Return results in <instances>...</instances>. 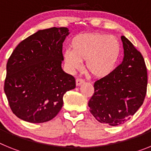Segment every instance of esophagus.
Here are the masks:
<instances>
[{"label":"esophagus","mask_w":151,"mask_h":151,"mask_svg":"<svg viewBox=\"0 0 151 151\" xmlns=\"http://www.w3.org/2000/svg\"><path fill=\"white\" fill-rule=\"evenodd\" d=\"M76 85H80L81 84H82L83 82H85V80L82 79V78H76Z\"/></svg>","instance_id":"esophagus-1"}]
</instances>
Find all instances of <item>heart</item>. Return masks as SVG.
<instances>
[{
  "label": "heart",
  "mask_w": 151,
  "mask_h": 151,
  "mask_svg": "<svg viewBox=\"0 0 151 151\" xmlns=\"http://www.w3.org/2000/svg\"><path fill=\"white\" fill-rule=\"evenodd\" d=\"M121 54V45L116 37L103 33H84L75 36L71 49L64 51L63 60L70 72L82 66L96 78H104L114 70Z\"/></svg>",
  "instance_id": "heart-1"
}]
</instances>
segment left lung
I'll use <instances>...</instances> for the list:
<instances>
[{
	"label": "left lung",
	"mask_w": 151,
	"mask_h": 151,
	"mask_svg": "<svg viewBox=\"0 0 151 151\" xmlns=\"http://www.w3.org/2000/svg\"><path fill=\"white\" fill-rule=\"evenodd\" d=\"M124 58L109 76L94 82L88 101L90 112L101 123L112 126L129 119L143 104L147 93V72L141 52L129 39L121 37Z\"/></svg>",
	"instance_id": "8db88e82"
}]
</instances>
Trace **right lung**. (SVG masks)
Returning <instances> with one entry per match:
<instances>
[{"label":"right lung","mask_w":151,"mask_h":151,"mask_svg":"<svg viewBox=\"0 0 151 151\" xmlns=\"http://www.w3.org/2000/svg\"><path fill=\"white\" fill-rule=\"evenodd\" d=\"M66 27L39 30L17 46L6 63L4 92L18 118L32 123L47 122L63 104L64 94L76 79L61 68Z\"/></svg>","instance_id":"1"}]
</instances>
